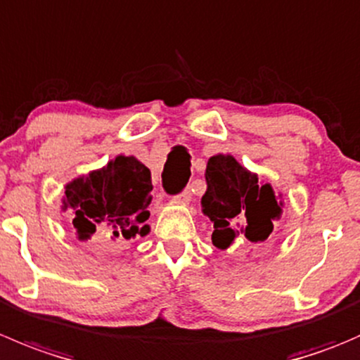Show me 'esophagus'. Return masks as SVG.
I'll return each mask as SVG.
<instances>
[{"mask_svg": "<svg viewBox=\"0 0 360 360\" xmlns=\"http://www.w3.org/2000/svg\"><path fill=\"white\" fill-rule=\"evenodd\" d=\"M176 198H177V202H183V204H188V202L191 200V191L186 188V190L181 191V193L177 195Z\"/></svg>", "mask_w": 360, "mask_h": 360, "instance_id": "esophagus-1", "label": "esophagus"}]
</instances>
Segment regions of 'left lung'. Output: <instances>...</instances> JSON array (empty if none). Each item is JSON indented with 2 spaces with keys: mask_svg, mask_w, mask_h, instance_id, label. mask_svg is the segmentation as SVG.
I'll return each mask as SVG.
<instances>
[{
  "mask_svg": "<svg viewBox=\"0 0 360 360\" xmlns=\"http://www.w3.org/2000/svg\"><path fill=\"white\" fill-rule=\"evenodd\" d=\"M207 191L202 197L204 214L214 223L212 244L229 250L237 240L260 244L273 232L280 218L281 202L273 188L258 184V177L240 167L232 156H212L205 169Z\"/></svg>",
  "mask_w": 360,
  "mask_h": 360,
  "instance_id": "left-lung-1",
  "label": "left lung"
}]
</instances>
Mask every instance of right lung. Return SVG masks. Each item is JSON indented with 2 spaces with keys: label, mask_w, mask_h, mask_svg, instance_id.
<instances>
[{
  "label": "right lung",
  "mask_w": 360,
  "mask_h": 360,
  "mask_svg": "<svg viewBox=\"0 0 360 360\" xmlns=\"http://www.w3.org/2000/svg\"><path fill=\"white\" fill-rule=\"evenodd\" d=\"M151 172L134 156H117L102 170L66 184L63 209L75 211L79 239H134L149 232Z\"/></svg>",
  "instance_id": "add662e5"
}]
</instances>
